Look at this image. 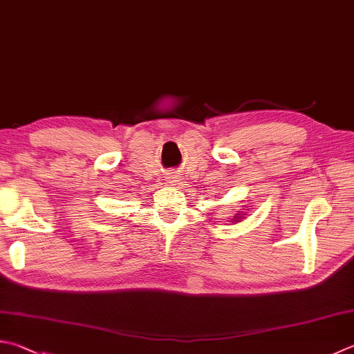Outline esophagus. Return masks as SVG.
Wrapping results in <instances>:
<instances>
[{"label": "esophagus", "mask_w": 354, "mask_h": 354, "mask_svg": "<svg viewBox=\"0 0 354 354\" xmlns=\"http://www.w3.org/2000/svg\"><path fill=\"white\" fill-rule=\"evenodd\" d=\"M169 178H176V177H174V176H171V177H169Z\"/></svg>", "instance_id": "obj_1"}]
</instances>
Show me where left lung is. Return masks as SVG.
<instances>
[{"label":"left lung","instance_id":"obj_1","mask_svg":"<svg viewBox=\"0 0 354 354\" xmlns=\"http://www.w3.org/2000/svg\"><path fill=\"white\" fill-rule=\"evenodd\" d=\"M239 218H240V214H237V216L234 217V222H237V220H239Z\"/></svg>","mask_w":354,"mask_h":354}]
</instances>
